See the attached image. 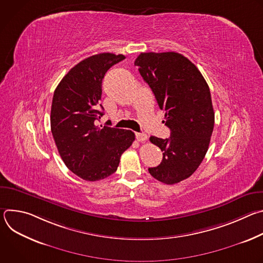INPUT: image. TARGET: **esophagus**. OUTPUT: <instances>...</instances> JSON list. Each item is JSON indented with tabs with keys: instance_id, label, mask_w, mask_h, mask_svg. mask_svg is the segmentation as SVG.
<instances>
[{
	"instance_id": "obj_1",
	"label": "esophagus",
	"mask_w": 263,
	"mask_h": 263,
	"mask_svg": "<svg viewBox=\"0 0 263 263\" xmlns=\"http://www.w3.org/2000/svg\"><path fill=\"white\" fill-rule=\"evenodd\" d=\"M135 136H136V139H137L138 141H140V142L147 139V135L144 134V133H136Z\"/></svg>"
}]
</instances>
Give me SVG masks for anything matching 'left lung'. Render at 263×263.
<instances>
[{
  "label": "left lung",
  "instance_id": "1",
  "mask_svg": "<svg viewBox=\"0 0 263 263\" xmlns=\"http://www.w3.org/2000/svg\"><path fill=\"white\" fill-rule=\"evenodd\" d=\"M134 64L165 112L170 138L149 137L163 152L148 173L172 185L191 177L203 161L214 126L209 86L198 67L176 52L141 53Z\"/></svg>",
  "mask_w": 263,
  "mask_h": 263
}]
</instances>
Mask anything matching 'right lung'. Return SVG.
Listing matches in <instances>:
<instances>
[{"mask_svg": "<svg viewBox=\"0 0 263 263\" xmlns=\"http://www.w3.org/2000/svg\"><path fill=\"white\" fill-rule=\"evenodd\" d=\"M126 57L101 53L74 65L56 87L51 107V131L69 171L86 181L117 172L122 154L132 144L130 130L96 126L103 117L100 104L107 70Z\"/></svg>", "mask_w": 263, "mask_h": 263, "instance_id": "1", "label": "right lung"}]
</instances>
